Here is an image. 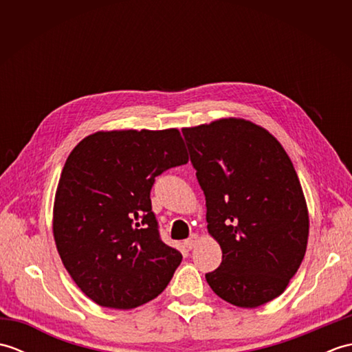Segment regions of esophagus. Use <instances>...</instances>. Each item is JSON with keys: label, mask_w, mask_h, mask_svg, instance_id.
<instances>
[{"label": "esophagus", "mask_w": 352, "mask_h": 352, "mask_svg": "<svg viewBox=\"0 0 352 352\" xmlns=\"http://www.w3.org/2000/svg\"><path fill=\"white\" fill-rule=\"evenodd\" d=\"M198 236L197 234H192L189 239H188V241H186L184 242V245H186V248H188V250H192L193 248V246H195L197 243H198Z\"/></svg>", "instance_id": "1"}]
</instances>
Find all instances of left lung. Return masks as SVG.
Returning a JSON list of instances; mask_svg holds the SVG:
<instances>
[{
	"label": "left lung",
	"instance_id": "left-lung-1",
	"mask_svg": "<svg viewBox=\"0 0 352 352\" xmlns=\"http://www.w3.org/2000/svg\"><path fill=\"white\" fill-rule=\"evenodd\" d=\"M206 195L207 230L222 263L206 274L216 295L256 309L286 290L309 241V208L281 144L263 126L221 118L183 129Z\"/></svg>",
	"mask_w": 352,
	"mask_h": 352
}]
</instances>
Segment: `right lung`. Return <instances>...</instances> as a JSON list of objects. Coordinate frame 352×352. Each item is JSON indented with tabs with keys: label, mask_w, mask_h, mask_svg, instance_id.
Returning a JSON list of instances; mask_svg holds the SVG:
<instances>
[{
	"label": "right lung",
	"mask_w": 352,
	"mask_h": 352,
	"mask_svg": "<svg viewBox=\"0 0 352 352\" xmlns=\"http://www.w3.org/2000/svg\"><path fill=\"white\" fill-rule=\"evenodd\" d=\"M188 160L177 129L96 131L66 159L52 234L66 271L101 307L154 300L182 263L159 236L149 192L157 175Z\"/></svg>",
	"instance_id": "right-lung-1"
}]
</instances>
